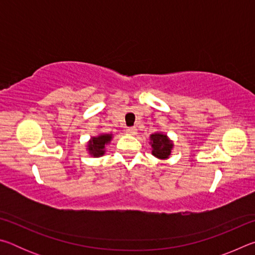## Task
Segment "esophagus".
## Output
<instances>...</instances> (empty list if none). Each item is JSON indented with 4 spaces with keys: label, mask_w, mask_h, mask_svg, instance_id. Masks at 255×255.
<instances>
[{
    "label": "esophagus",
    "mask_w": 255,
    "mask_h": 255,
    "mask_svg": "<svg viewBox=\"0 0 255 255\" xmlns=\"http://www.w3.org/2000/svg\"><path fill=\"white\" fill-rule=\"evenodd\" d=\"M126 131L127 132H129V133H131V135H135L136 133V131H137V129H136V127H127L126 128Z\"/></svg>",
    "instance_id": "1"
}]
</instances>
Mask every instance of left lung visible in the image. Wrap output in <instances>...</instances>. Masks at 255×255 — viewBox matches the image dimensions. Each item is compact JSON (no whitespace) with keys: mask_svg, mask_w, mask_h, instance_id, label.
Returning a JSON list of instances; mask_svg holds the SVG:
<instances>
[{"mask_svg":"<svg viewBox=\"0 0 255 255\" xmlns=\"http://www.w3.org/2000/svg\"><path fill=\"white\" fill-rule=\"evenodd\" d=\"M150 144H152V153L158 158H167L171 154L172 143L162 133H153L150 135Z\"/></svg>","mask_w":255,"mask_h":255,"instance_id":"obj_1","label":"left lung"}]
</instances>
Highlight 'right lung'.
Masks as SVG:
<instances>
[{"instance_id": "obj_1", "label": "right lung", "mask_w": 255, "mask_h": 255, "mask_svg": "<svg viewBox=\"0 0 255 255\" xmlns=\"http://www.w3.org/2000/svg\"><path fill=\"white\" fill-rule=\"evenodd\" d=\"M111 139V135H100L98 137H93L89 143V152L93 156H101L105 154V145L109 143Z\"/></svg>"}]
</instances>
